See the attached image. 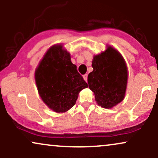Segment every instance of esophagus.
I'll use <instances>...</instances> for the list:
<instances>
[{
	"label": "esophagus",
	"instance_id": "34e87169",
	"mask_svg": "<svg viewBox=\"0 0 158 158\" xmlns=\"http://www.w3.org/2000/svg\"><path fill=\"white\" fill-rule=\"evenodd\" d=\"M83 79H84V80L85 81H87V80H88V74H85V75H83Z\"/></svg>",
	"mask_w": 158,
	"mask_h": 158
}]
</instances>
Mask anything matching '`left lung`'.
<instances>
[{
    "instance_id": "1",
    "label": "left lung",
    "mask_w": 158,
    "mask_h": 158,
    "mask_svg": "<svg viewBox=\"0 0 158 158\" xmlns=\"http://www.w3.org/2000/svg\"><path fill=\"white\" fill-rule=\"evenodd\" d=\"M92 68L88 83L97 104L111 108L122 102L126 94L128 68L121 54L108 46L106 51L94 56Z\"/></svg>"
}]
</instances>
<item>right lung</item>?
<instances>
[{"mask_svg": "<svg viewBox=\"0 0 158 158\" xmlns=\"http://www.w3.org/2000/svg\"><path fill=\"white\" fill-rule=\"evenodd\" d=\"M38 91L53 111L63 113L75 105L79 93L88 84L70 60V53L61 44L47 51L35 72Z\"/></svg>", "mask_w": 158, "mask_h": 158, "instance_id": "add662e5", "label": "right lung"}]
</instances>
